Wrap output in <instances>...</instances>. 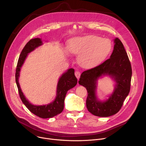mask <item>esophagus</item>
Listing matches in <instances>:
<instances>
[{"mask_svg": "<svg viewBox=\"0 0 146 146\" xmlns=\"http://www.w3.org/2000/svg\"><path fill=\"white\" fill-rule=\"evenodd\" d=\"M80 72L79 71H76L75 72V76H76V77L77 78V79H78L80 78Z\"/></svg>", "mask_w": 146, "mask_h": 146, "instance_id": "34e87169", "label": "esophagus"}]
</instances>
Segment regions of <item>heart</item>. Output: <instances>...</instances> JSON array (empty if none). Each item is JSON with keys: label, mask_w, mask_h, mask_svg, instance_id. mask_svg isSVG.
<instances>
[{"label": "heart", "mask_w": 146, "mask_h": 146, "mask_svg": "<svg viewBox=\"0 0 146 146\" xmlns=\"http://www.w3.org/2000/svg\"><path fill=\"white\" fill-rule=\"evenodd\" d=\"M111 41L106 38L95 35L77 37L72 39L68 50L78 55L79 65L84 68L94 67L105 60L112 51Z\"/></svg>", "instance_id": "b5f03b06"}]
</instances>
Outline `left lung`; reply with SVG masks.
Instances as JSON below:
<instances>
[{
  "mask_svg": "<svg viewBox=\"0 0 146 146\" xmlns=\"http://www.w3.org/2000/svg\"><path fill=\"white\" fill-rule=\"evenodd\" d=\"M114 43L110 58L100 65L83 72L78 81L87 90L88 110L98 117H109L118 113L130 91L132 73L131 62L121 41L115 38ZM103 75H109L116 82L113 93L105 102L98 101L95 94L96 81Z\"/></svg>",
  "mask_w": 146,
  "mask_h": 146,
  "instance_id": "obj_1",
  "label": "left lung"
}]
</instances>
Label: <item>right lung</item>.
<instances>
[{"mask_svg":"<svg viewBox=\"0 0 146 146\" xmlns=\"http://www.w3.org/2000/svg\"><path fill=\"white\" fill-rule=\"evenodd\" d=\"M42 44L40 38L30 40L27 43L20 54L15 70V81L18 87L21 99L29 110L35 115L42 118L53 117L62 112L64 108V101L68 90L75 87L77 83V79L74 75V69H69L59 78L57 86L56 97L51 103L47 105L35 106L29 103L24 95L18 82L19 72L22 65L28 55V54L33 51L36 48Z\"/></svg>","mask_w":146,"mask_h":146,"instance_id":"add662e5","label":"right lung"}]
</instances>
